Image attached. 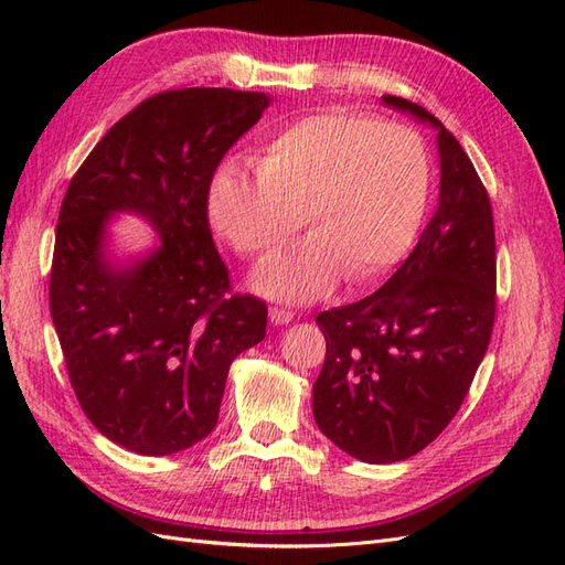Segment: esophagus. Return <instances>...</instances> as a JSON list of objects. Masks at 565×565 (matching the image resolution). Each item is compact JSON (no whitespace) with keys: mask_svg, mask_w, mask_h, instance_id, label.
I'll return each mask as SVG.
<instances>
[{"mask_svg":"<svg viewBox=\"0 0 565 565\" xmlns=\"http://www.w3.org/2000/svg\"><path fill=\"white\" fill-rule=\"evenodd\" d=\"M268 318H270L273 324H287V322L295 320V313L287 311V309H270Z\"/></svg>","mask_w":565,"mask_h":565,"instance_id":"34e87169","label":"esophagus"}]
</instances>
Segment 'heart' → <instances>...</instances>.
Instances as JSON below:
<instances>
[{
    "instance_id": "b5f03b06",
    "label": "heart",
    "mask_w": 565,
    "mask_h": 565,
    "mask_svg": "<svg viewBox=\"0 0 565 565\" xmlns=\"http://www.w3.org/2000/svg\"><path fill=\"white\" fill-rule=\"evenodd\" d=\"M431 195V156L405 125L332 110L303 117L264 143L254 177L226 167L212 179V228L252 259L278 252L297 231L309 241L254 273L280 301H313L344 276L382 278L413 247Z\"/></svg>"
}]
</instances>
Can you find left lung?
<instances>
[{"instance_id": "1", "label": "left lung", "mask_w": 565, "mask_h": 565, "mask_svg": "<svg viewBox=\"0 0 565 565\" xmlns=\"http://www.w3.org/2000/svg\"><path fill=\"white\" fill-rule=\"evenodd\" d=\"M393 110L438 136V210L377 292L322 311L328 341L313 417L337 448L370 465L417 455L465 403L494 322V226L486 185L455 136L401 96Z\"/></svg>"}]
</instances>
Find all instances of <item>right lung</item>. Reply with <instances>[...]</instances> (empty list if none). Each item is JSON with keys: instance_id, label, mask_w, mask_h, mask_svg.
Wrapping results in <instances>:
<instances>
[{"instance_id": "add662e5", "label": "right lung", "mask_w": 565, "mask_h": 565, "mask_svg": "<svg viewBox=\"0 0 565 565\" xmlns=\"http://www.w3.org/2000/svg\"><path fill=\"white\" fill-rule=\"evenodd\" d=\"M268 106L262 92L156 94L110 127L67 185L51 320L84 415L131 452L174 455L210 436L231 363L266 337V303L228 295L207 191ZM119 211L143 215L161 237L127 265L107 252Z\"/></svg>"}]
</instances>
